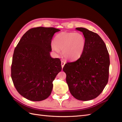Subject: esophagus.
I'll list each match as a JSON object with an SVG mask.
<instances>
[{
  "mask_svg": "<svg viewBox=\"0 0 122 122\" xmlns=\"http://www.w3.org/2000/svg\"><path fill=\"white\" fill-rule=\"evenodd\" d=\"M65 64H66V62H65V61H61V65L62 68L64 67V65H65Z\"/></svg>",
  "mask_w": 122,
  "mask_h": 122,
  "instance_id": "1",
  "label": "esophagus"
}]
</instances>
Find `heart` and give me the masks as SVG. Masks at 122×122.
<instances>
[{
  "label": "heart",
  "mask_w": 122,
  "mask_h": 122,
  "mask_svg": "<svg viewBox=\"0 0 122 122\" xmlns=\"http://www.w3.org/2000/svg\"><path fill=\"white\" fill-rule=\"evenodd\" d=\"M86 46V39L79 33L61 32L57 34L52 44V49L58 53L60 49L66 59L76 60L82 55Z\"/></svg>",
  "instance_id": "1"
}]
</instances>
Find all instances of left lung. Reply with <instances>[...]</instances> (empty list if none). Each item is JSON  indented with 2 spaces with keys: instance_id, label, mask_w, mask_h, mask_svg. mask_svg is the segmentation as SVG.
I'll use <instances>...</instances> for the list:
<instances>
[{
  "instance_id": "obj_1",
  "label": "left lung",
  "mask_w": 122,
  "mask_h": 122,
  "mask_svg": "<svg viewBox=\"0 0 122 122\" xmlns=\"http://www.w3.org/2000/svg\"><path fill=\"white\" fill-rule=\"evenodd\" d=\"M86 39L81 56L63 68L70 93L77 100H91L97 97L108 81L109 56L105 43L97 34L78 27Z\"/></svg>"
}]
</instances>
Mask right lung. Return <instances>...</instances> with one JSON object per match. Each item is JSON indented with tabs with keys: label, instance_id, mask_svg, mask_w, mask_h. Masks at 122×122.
<instances>
[{
	"label": "right lung",
	"instance_id": "obj_1",
	"mask_svg": "<svg viewBox=\"0 0 122 122\" xmlns=\"http://www.w3.org/2000/svg\"><path fill=\"white\" fill-rule=\"evenodd\" d=\"M60 30L53 27L31 28L15 48L11 77L18 93L29 100L40 101L48 97L53 81L61 71L60 59L50 55L51 40Z\"/></svg>",
	"mask_w": 122,
	"mask_h": 122
}]
</instances>
